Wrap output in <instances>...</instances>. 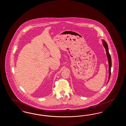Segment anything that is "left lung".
I'll return each mask as SVG.
<instances>
[{
	"label": "left lung",
	"mask_w": 126,
	"mask_h": 126,
	"mask_svg": "<svg viewBox=\"0 0 126 126\" xmlns=\"http://www.w3.org/2000/svg\"><path fill=\"white\" fill-rule=\"evenodd\" d=\"M102 42H103V46L104 47L105 49L106 50V55H107L108 61V63H109V79H108V82H107V83H108L109 81L110 80V77L111 68V65H112V62H111V58L110 55V54L109 53V52L108 46L107 42H106L104 40H102Z\"/></svg>",
	"instance_id": "left-lung-1"
}]
</instances>
